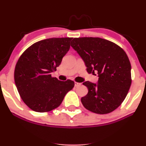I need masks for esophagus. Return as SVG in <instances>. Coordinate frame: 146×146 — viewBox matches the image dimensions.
<instances>
[{
	"instance_id": "1",
	"label": "esophagus",
	"mask_w": 146,
	"mask_h": 146,
	"mask_svg": "<svg viewBox=\"0 0 146 146\" xmlns=\"http://www.w3.org/2000/svg\"><path fill=\"white\" fill-rule=\"evenodd\" d=\"M82 84L81 83H79V82H75V87H78L80 86H81Z\"/></svg>"
}]
</instances>
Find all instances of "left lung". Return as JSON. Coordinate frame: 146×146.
<instances>
[{
  "label": "left lung",
  "mask_w": 146,
  "mask_h": 146,
  "mask_svg": "<svg viewBox=\"0 0 146 146\" xmlns=\"http://www.w3.org/2000/svg\"><path fill=\"white\" fill-rule=\"evenodd\" d=\"M71 46L84 62L87 72L98 74V83H83L88 89L81 98L87 110L98 114L113 112L121 104L131 85V65L118 45L101 38H74Z\"/></svg>",
  "instance_id": "left-lung-1"
}]
</instances>
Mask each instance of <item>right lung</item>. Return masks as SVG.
Here are the masks:
<instances>
[{"mask_svg":"<svg viewBox=\"0 0 146 146\" xmlns=\"http://www.w3.org/2000/svg\"><path fill=\"white\" fill-rule=\"evenodd\" d=\"M71 40L53 38L37 42L18 60L15 84L22 100L33 111L45 113L55 109L74 87L73 81H60L51 77L69 50Z\"/></svg>","mask_w":146,"mask_h":146,"instance_id":"add662e5","label":"right lung"}]
</instances>
